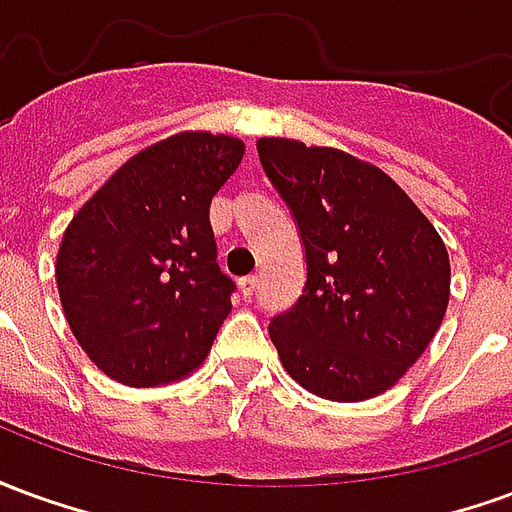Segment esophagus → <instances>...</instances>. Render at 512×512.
<instances>
[{
  "label": "esophagus",
  "mask_w": 512,
  "mask_h": 512,
  "mask_svg": "<svg viewBox=\"0 0 512 512\" xmlns=\"http://www.w3.org/2000/svg\"><path fill=\"white\" fill-rule=\"evenodd\" d=\"M238 285H241V293H244V299H252V296H255V290H257V277H255V274H249V277L241 279Z\"/></svg>",
  "instance_id": "esophagus-1"
}]
</instances>
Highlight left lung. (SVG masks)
<instances>
[{
  "instance_id": "8db88e82",
  "label": "left lung",
  "mask_w": 512,
  "mask_h": 512,
  "mask_svg": "<svg viewBox=\"0 0 512 512\" xmlns=\"http://www.w3.org/2000/svg\"><path fill=\"white\" fill-rule=\"evenodd\" d=\"M257 156L307 257L299 301L268 326L282 367L326 400L381 395L444 321L447 246L395 180L351 153L266 136Z\"/></svg>"
}]
</instances>
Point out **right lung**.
Segmentation results:
<instances>
[{"mask_svg": "<svg viewBox=\"0 0 512 512\" xmlns=\"http://www.w3.org/2000/svg\"><path fill=\"white\" fill-rule=\"evenodd\" d=\"M244 158L235 136L183 131L128 158L73 216L57 290L73 337L128 386L194 373L230 315L211 200Z\"/></svg>", "mask_w": 512, "mask_h": 512, "instance_id": "add662e5", "label": "right lung"}]
</instances>
